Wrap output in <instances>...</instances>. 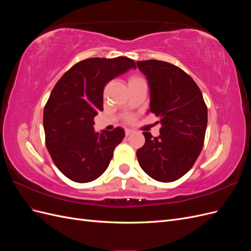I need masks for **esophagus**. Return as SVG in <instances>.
<instances>
[{
	"mask_svg": "<svg viewBox=\"0 0 251 251\" xmlns=\"http://www.w3.org/2000/svg\"><path fill=\"white\" fill-rule=\"evenodd\" d=\"M133 132H134L133 130H130V128H126V135L128 136V135H131Z\"/></svg>",
	"mask_w": 251,
	"mask_h": 251,
	"instance_id": "1",
	"label": "esophagus"
}]
</instances>
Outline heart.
<instances>
[{"label":"heart","instance_id":"b5f03b06","mask_svg":"<svg viewBox=\"0 0 251 251\" xmlns=\"http://www.w3.org/2000/svg\"><path fill=\"white\" fill-rule=\"evenodd\" d=\"M135 78H136V77H132V78H131V79H135Z\"/></svg>","mask_w":251,"mask_h":251}]
</instances>
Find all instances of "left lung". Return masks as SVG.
<instances>
[{"label":"left lung","mask_w":251,"mask_h":251,"mask_svg":"<svg viewBox=\"0 0 251 251\" xmlns=\"http://www.w3.org/2000/svg\"><path fill=\"white\" fill-rule=\"evenodd\" d=\"M150 87V110L161 124L160 135L143 132L137 151L141 169L151 178L173 182L185 175L200 155L207 126V108L199 87L179 67L162 60L137 62Z\"/></svg>","instance_id":"obj_1"}]
</instances>
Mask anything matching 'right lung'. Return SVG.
<instances>
[{
  "mask_svg": "<svg viewBox=\"0 0 251 251\" xmlns=\"http://www.w3.org/2000/svg\"><path fill=\"white\" fill-rule=\"evenodd\" d=\"M130 69L136 64L128 57L87 58L71 67L53 88L44 109L46 147L70 180L86 183L101 176L125 138L123 127L98 133L93 126L103 110L104 86Z\"/></svg>",
  "mask_w": 251,
  "mask_h": 251,
  "instance_id": "1",
  "label": "right lung"
}]
</instances>
